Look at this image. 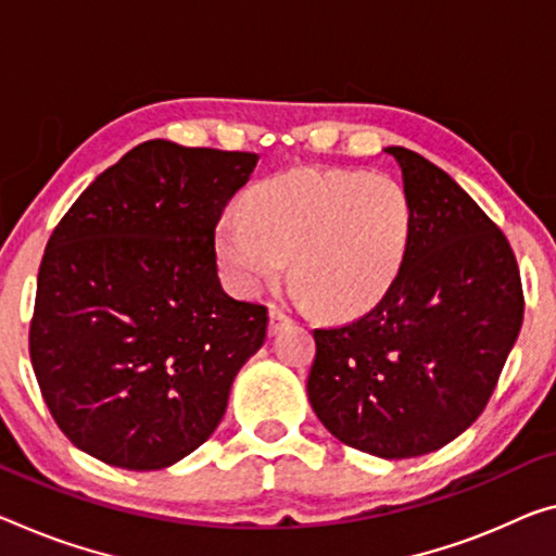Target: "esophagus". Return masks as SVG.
Returning a JSON list of instances; mask_svg holds the SVG:
<instances>
[{"label": "esophagus", "mask_w": 556, "mask_h": 556, "mask_svg": "<svg viewBox=\"0 0 556 556\" xmlns=\"http://www.w3.org/2000/svg\"><path fill=\"white\" fill-rule=\"evenodd\" d=\"M270 323H268V332L270 336H278L280 330H283L286 326H290V315H286L280 307H270Z\"/></svg>", "instance_id": "esophagus-1"}]
</instances>
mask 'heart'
<instances>
[{"label": "heart", "instance_id": "heart-1", "mask_svg": "<svg viewBox=\"0 0 556 556\" xmlns=\"http://www.w3.org/2000/svg\"><path fill=\"white\" fill-rule=\"evenodd\" d=\"M415 208L405 186L363 170H290L251 191L245 216L218 224L230 283L255 295L283 276L330 315L361 313L395 283L413 243Z\"/></svg>", "mask_w": 556, "mask_h": 556}]
</instances>
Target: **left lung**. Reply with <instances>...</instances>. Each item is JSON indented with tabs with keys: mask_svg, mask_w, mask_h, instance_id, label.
Here are the masks:
<instances>
[{
	"mask_svg": "<svg viewBox=\"0 0 556 556\" xmlns=\"http://www.w3.org/2000/svg\"><path fill=\"white\" fill-rule=\"evenodd\" d=\"M415 208L405 266L361 318L315 328L307 400L348 447L420 457L490 403L522 328L515 251L497 224L420 153L386 149Z\"/></svg>",
	"mask_w": 556,
	"mask_h": 556,
	"instance_id": "8db88e82",
	"label": "left lung"
}]
</instances>
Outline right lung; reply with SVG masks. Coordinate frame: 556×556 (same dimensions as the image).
Segmentation results:
<instances>
[{
  "mask_svg": "<svg viewBox=\"0 0 556 556\" xmlns=\"http://www.w3.org/2000/svg\"><path fill=\"white\" fill-rule=\"evenodd\" d=\"M258 153L143 141L97 176L51 233L29 357L76 447L161 469L211 438L268 307L218 280L216 226Z\"/></svg>",
  "mask_w": 556,
  "mask_h": 556,
  "instance_id": "right-lung-1",
  "label": "right lung"
}]
</instances>
